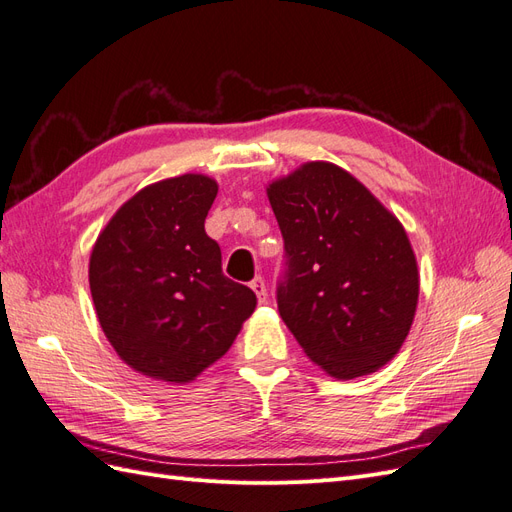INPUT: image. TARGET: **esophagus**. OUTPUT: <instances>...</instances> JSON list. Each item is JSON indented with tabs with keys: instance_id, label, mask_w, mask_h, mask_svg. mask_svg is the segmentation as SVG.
I'll use <instances>...</instances> for the list:
<instances>
[{
	"instance_id": "34e87169",
	"label": "esophagus",
	"mask_w": 512,
	"mask_h": 512,
	"mask_svg": "<svg viewBox=\"0 0 512 512\" xmlns=\"http://www.w3.org/2000/svg\"><path fill=\"white\" fill-rule=\"evenodd\" d=\"M250 286H252V290L256 292L258 301L265 303V301H267V284H265V280H262V277H254Z\"/></svg>"
}]
</instances>
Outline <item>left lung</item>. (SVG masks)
Segmentation results:
<instances>
[{
	"label": "left lung",
	"instance_id": "obj_1",
	"mask_svg": "<svg viewBox=\"0 0 512 512\" xmlns=\"http://www.w3.org/2000/svg\"><path fill=\"white\" fill-rule=\"evenodd\" d=\"M286 273L277 307L309 361L337 380L374 374L406 342L418 303L404 226L348 170L305 162L267 185Z\"/></svg>",
	"mask_w": 512,
	"mask_h": 512
}]
</instances>
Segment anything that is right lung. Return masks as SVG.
I'll use <instances>...</instances> for the list:
<instances>
[{"mask_svg":"<svg viewBox=\"0 0 512 512\" xmlns=\"http://www.w3.org/2000/svg\"><path fill=\"white\" fill-rule=\"evenodd\" d=\"M218 181L188 173L151 183L123 203L89 256L98 322L138 374L192 382L228 352L256 294L222 273L205 232Z\"/></svg>","mask_w":512,"mask_h":512,"instance_id":"right-lung-1","label":"right lung"}]
</instances>
